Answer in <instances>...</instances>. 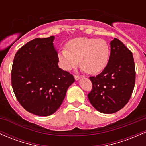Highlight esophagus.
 <instances>
[{
	"instance_id": "34e87169",
	"label": "esophagus",
	"mask_w": 146,
	"mask_h": 146,
	"mask_svg": "<svg viewBox=\"0 0 146 146\" xmlns=\"http://www.w3.org/2000/svg\"><path fill=\"white\" fill-rule=\"evenodd\" d=\"M81 77H82V76H75V79H76V80H80V78H81Z\"/></svg>"
}]
</instances>
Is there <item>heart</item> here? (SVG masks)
Listing matches in <instances>:
<instances>
[{"mask_svg": "<svg viewBox=\"0 0 146 146\" xmlns=\"http://www.w3.org/2000/svg\"><path fill=\"white\" fill-rule=\"evenodd\" d=\"M59 59L66 70H70L79 64L90 75L100 73L108 65L110 48L106 41L96 38L79 37L68 41L66 49L61 50Z\"/></svg>", "mask_w": 146, "mask_h": 146, "instance_id": "b5f03b06", "label": "heart"}]
</instances>
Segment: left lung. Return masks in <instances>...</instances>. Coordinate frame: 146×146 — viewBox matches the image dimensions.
Segmentation results:
<instances>
[{
    "label": "left lung",
    "instance_id": "8db88e82",
    "mask_svg": "<svg viewBox=\"0 0 146 146\" xmlns=\"http://www.w3.org/2000/svg\"><path fill=\"white\" fill-rule=\"evenodd\" d=\"M110 45L108 65L100 74L89 78L93 86L88 94L93 107L99 112L108 114L119 111L127 103L136 78L132 52L116 38Z\"/></svg>",
    "mask_w": 146,
    "mask_h": 146
}]
</instances>
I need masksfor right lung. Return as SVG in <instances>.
Segmentation results:
<instances>
[{
	"label": "right lung",
	"instance_id": "1",
	"mask_svg": "<svg viewBox=\"0 0 146 146\" xmlns=\"http://www.w3.org/2000/svg\"><path fill=\"white\" fill-rule=\"evenodd\" d=\"M55 36L36 38L17 51L12 64V86L26 111L47 116L57 111L74 77L59 68Z\"/></svg>",
	"mask_w": 146,
	"mask_h": 146
}]
</instances>
